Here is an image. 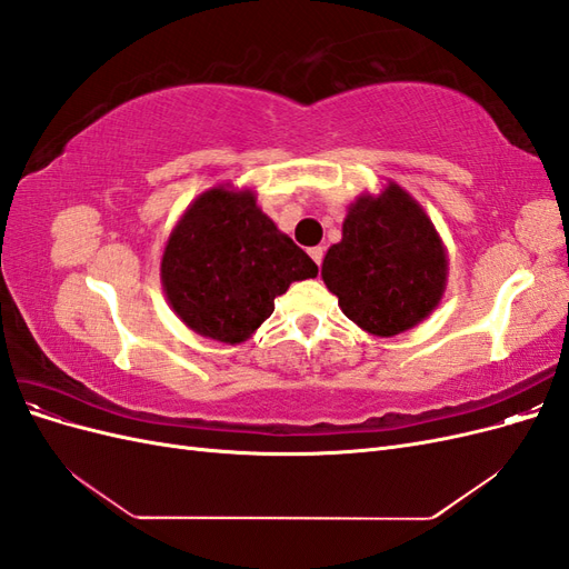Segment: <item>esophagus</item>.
I'll return each mask as SVG.
<instances>
[{
    "mask_svg": "<svg viewBox=\"0 0 569 569\" xmlns=\"http://www.w3.org/2000/svg\"><path fill=\"white\" fill-rule=\"evenodd\" d=\"M308 253H311V258H313V261H316V263H318V268H320L325 249H322V247H313V249H308Z\"/></svg>",
    "mask_w": 569,
    "mask_h": 569,
    "instance_id": "obj_1",
    "label": "esophagus"
}]
</instances>
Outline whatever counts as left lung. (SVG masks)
<instances>
[{"label": "left lung", "instance_id": "left-lung-1", "mask_svg": "<svg viewBox=\"0 0 569 569\" xmlns=\"http://www.w3.org/2000/svg\"><path fill=\"white\" fill-rule=\"evenodd\" d=\"M446 278L449 256L435 222L391 180L349 206L341 242L322 261V282L343 316L375 337H396L432 316Z\"/></svg>", "mask_w": 569, "mask_h": 569}]
</instances>
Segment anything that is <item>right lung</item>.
I'll use <instances>...</instances> for the list:
<instances>
[{"label": "right lung", "instance_id": "obj_1", "mask_svg": "<svg viewBox=\"0 0 569 569\" xmlns=\"http://www.w3.org/2000/svg\"><path fill=\"white\" fill-rule=\"evenodd\" d=\"M318 266L278 230L253 189H206L170 230L161 256L163 295L189 330L242 343L274 311L291 282Z\"/></svg>", "mask_w": 569, "mask_h": 569}]
</instances>
